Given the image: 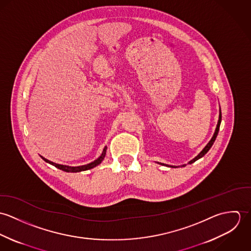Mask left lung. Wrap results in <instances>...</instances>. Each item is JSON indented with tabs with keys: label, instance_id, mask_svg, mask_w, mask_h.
<instances>
[{
	"label": "left lung",
	"instance_id": "left-lung-1",
	"mask_svg": "<svg viewBox=\"0 0 251 251\" xmlns=\"http://www.w3.org/2000/svg\"><path fill=\"white\" fill-rule=\"evenodd\" d=\"M220 123H221V110H219V118H218V122H217V126H216V128H215V133H214V135H213V137H212V139L210 140V142L207 144V146L200 151V153L197 155V156H195L192 160H190L189 162H188V164H191V163H193V162H195L196 160H198L199 158H201L202 156H204L207 152H208V151L211 149V147L213 146V144L215 143V138H216V136H217V134H218V130H219V126H220ZM157 163H159V162H157ZM159 164H162V165H166V164H163V163H159ZM166 166H169V167H176V166H172V165H166ZM182 166H185V164L184 165H182Z\"/></svg>",
	"mask_w": 251,
	"mask_h": 251
}]
</instances>
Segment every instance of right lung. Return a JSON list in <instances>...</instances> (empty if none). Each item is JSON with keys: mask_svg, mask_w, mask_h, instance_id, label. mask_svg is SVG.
Wrapping results in <instances>:
<instances>
[{"mask_svg": "<svg viewBox=\"0 0 251 251\" xmlns=\"http://www.w3.org/2000/svg\"><path fill=\"white\" fill-rule=\"evenodd\" d=\"M106 150H107V147H105L104 149H103V151H102V153L100 154V156L98 158V159H96L95 161H93V162H91V163H89V164H86V165H82V166H68V165H62V164H58V163H55V162H52V161H50V160H48V159H46V158H44L43 156H41V158L44 160V161H46L47 163H49V164H51V165H53V166H55V167H57L58 169H60V170H63V171H65V172H69V173H76V172H81V171H86V170H89V169H92V168H94V167H96V166H98L99 164H100L101 162H102V160L104 159V157H105V154H106Z\"/></svg>", "mask_w": 251, "mask_h": 251, "instance_id": "1", "label": "right lung"}]
</instances>
